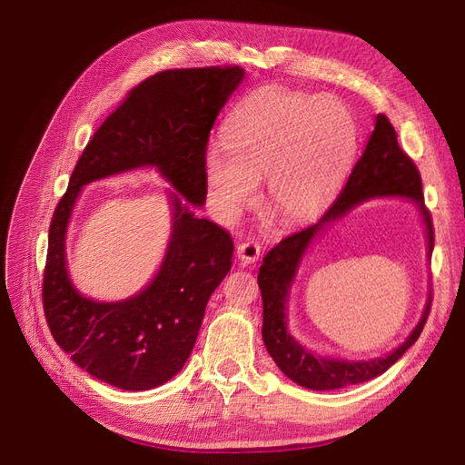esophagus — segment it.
I'll list each match as a JSON object with an SVG mask.
<instances>
[{
  "label": "esophagus",
  "mask_w": 465,
  "mask_h": 465,
  "mask_svg": "<svg viewBox=\"0 0 465 465\" xmlns=\"http://www.w3.org/2000/svg\"><path fill=\"white\" fill-rule=\"evenodd\" d=\"M260 244L256 241H246L242 244H238L236 248V254H238V260H241L242 265H250L258 262L260 258Z\"/></svg>",
  "instance_id": "obj_1"
}]
</instances>
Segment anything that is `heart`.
Masks as SVG:
<instances>
[{
    "label": "heart",
    "mask_w": 465,
    "mask_h": 465,
    "mask_svg": "<svg viewBox=\"0 0 465 465\" xmlns=\"http://www.w3.org/2000/svg\"><path fill=\"white\" fill-rule=\"evenodd\" d=\"M357 122L333 96L262 87L224 125V145H209L203 171L211 202L234 217L258 198L267 176V209L301 223L328 205L353 164Z\"/></svg>",
    "instance_id": "obj_1"
}]
</instances>
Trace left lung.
Instances as JSON below:
<instances>
[{
    "label": "left lung",
    "instance_id": "left-lung-1",
    "mask_svg": "<svg viewBox=\"0 0 465 465\" xmlns=\"http://www.w3.org/2000/svg\"><path fill=\"white\" fill-rule=\"evenodd\" d=\"M382 195H401V198L411 200L419 205L427 227L429 254H432L434 231L430 213L425 207L420 174L415 163L400 147L396 130H393L390 120L384 114H378L369 143L353 166V171H351L337 200L328 207L316 224L283 238L275 248L267 252L263 263L260 265L258 285L263 301V343L277 367L299 386L311 390H337L367 382V380L386 372L419 340L420 331L425 328L432 294H429L425 312L411 335L398 349H393L390 355L380 359L340 361L320 357L314 355L312 351L304 349L299 341H294V337L287 331L285 304L306 248L330 223L341 219L355 205L372 198H382Z\"/></svg>",
    "mask_w": 465,
    "mask_h": 465
}]
</instances>
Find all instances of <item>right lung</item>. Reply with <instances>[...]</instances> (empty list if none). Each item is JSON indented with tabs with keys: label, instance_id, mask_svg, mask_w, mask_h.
<instances>
[{
	"label": "right lung",
	"instance_id": "obj_1",
	"mask_svg": "<svg viewBox=\"0 0 465 465\" xmlns=\"http://www.w3.org/2000/svg\"><path fill=\"white\" fill-rule=\"evenodd\" d=\"M244 69H166L134 87L79 157L48 231L42 304L48 328L77 367L120 390L157 388L188 361L205 306L232 265V238L182 204L205 203L203 157L209 132ZM151 165L172 182L173 234L160 273L134 298L96 303L73 287L64 232L80 188L89 181Z\"/></svg>",
	"mask_w": 465,
	"mask_h": 465
}]
</instances>
